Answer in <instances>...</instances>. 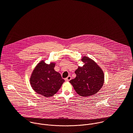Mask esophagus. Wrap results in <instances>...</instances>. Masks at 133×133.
Returning a JSON list of instances; mask_svg holds the SVG:
<instances>
[{"label":"esophagus","instance_id":"34e87169","mask_svg":"<svg viewBox=\"0 0 133 133\" xmlns=\"http://www.w3.org/2000/svg\"><path fill=\"white\" fill-rule=\"evenodd\" d=\"M71 77L70 76H68L66 78H65V80L66 81H69L70 80H71Z\"/></svg>","mask_w":133,"mask_h":133}]
</instances>
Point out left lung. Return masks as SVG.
<instances>
[{
    "mask_svg": "<svg viewBox=\"0 0 133 133\" xmlns=\"http://www.w3.org/2000/svg\"><path fill=\"white\" fill-rule=\"evenodd\" d=\"M84 63L75 70V78L69 81L79 95L88 97L96 94L103 87L104 74L102 68L91 58L84 56L81 59Z\"/></svg>",
    "mask_w": 133,
    "mask_h": 133,
    "instance_id": "8db88e82",
    "label": "left lung"
}]
</instances>
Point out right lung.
<instances>
[{
    "label": "right lung",
    "mask_w": 133,
    "mask_h": 133,
    "mask_svg": "<svg viewBox=\"0 0 133 133\" xmlns=\"http://www.w3.org/2000/svg\"><path fill=\"white\" fill-rule=\"evenodd\" d=\"M56 63L41 61L33 70L30 83L35 92L46 97L54 96L65 82L61 74L54 70Z\"/></svg>",
    "instance_id": "add662e5"
}]
</instances>
